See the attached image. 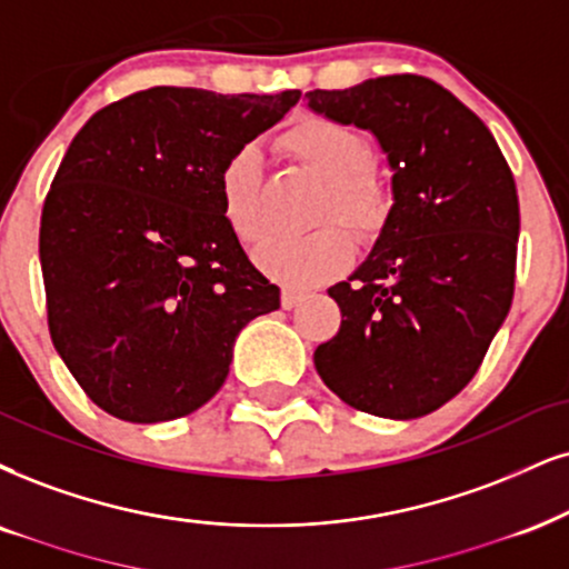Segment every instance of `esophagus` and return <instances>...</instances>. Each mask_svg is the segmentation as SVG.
Returning a JSON list of instances; mask_svg holds the SVG:
<instances>
[{"label": "esophagus", "instance_id": "34e87169", "mask_svg": "<svg viewBox=\"0 0 569 569\" xmlns=\"http://www.w3.org/2000/svg\"><path fill=\"white\" fill-rule=\"evenodd\" d=\"M303 298H306V292L290 290V287H284V290H282V308H287V311H290V308H296Z\"/></svg>", "mask_w": 569, "mask_h": 569}]
</instances>
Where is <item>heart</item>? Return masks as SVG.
Wrapping results in <instances>:
<instances>
[{"label": "heart", "instance_id": "1", "mask_svg": "<svg viewBox=\"0 0 569 569\" xmlns=\"http://www.w3.org/2000/svg\"><path fill=\"white\" fill-rule=\"evenodd\" d=\"M282 147L329 184L325 216L348 223L363 237H375L390 219V184L369 166V144L353 126L329 116H306L282 134ZM261 158L256 147H242L227 160L219 177L221 219L240 242L263 234ZM353 258V240L346 229L325 227L306 237H269L252 250L258 271L290 290L319 284L340 273Z\"/></svg>", "mask_w": 569, "mask_h": 569}]
</instances>
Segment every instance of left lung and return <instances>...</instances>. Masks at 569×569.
I'll return each mask as SVG.
<instances>
[{
    "instance_id": "left-lung-1",
    "label": "left lung",
    "mask_w": 569,
    "mask_h": 569,
    "mask_svg": "<svg viewBox=\"0 0 569 569\" xmlns=\"http://www.w3.org/2000/svg\"><path fill=\"white\" fill-rule=\"evenodd\" d=\"M306 100L369 131L392 171L390 219L359 269L327 290L342 321L313 363L353 409L425 417L472 380L509 313L515 177L488 126L425 76L313 89Z\"/></svg>"
}]
</instances>
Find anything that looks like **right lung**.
Segmentation results:
<instances>
[{"label": "right lung", "instance_id": "add662e5", "mask_svg": "<svg viewBox=\"0 0 569 569\" xmlns=\"http://www.w3.org/2000/svg\"><path fill=\"white\" fill-rule=\"evenodd\" d=\"M300 100L152 87L97 110L41 210L54 350L123 422L187 417L227 380L237 335L279 308L221 219L227 160Z\"/></svg>", "mask_w": 569, "mask_h": 569}]
</instances>
